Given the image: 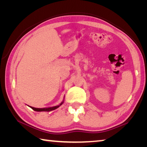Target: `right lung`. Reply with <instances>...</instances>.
Here are the masks:
<instances>
[{
  "label": "right lung",
  "instance_id": "obj_1",
  "mask_svg": "<svg viewBox=\"0 0 147 147\" xmlns=\"http://www.w3.org/2000/svg\"><path fill=\"white\" fill-rule=\"evenodd\" d=\"M64 100L61 102L60 103L59 105L58 106H53V107H50V108H34V107H32V106H30V108L33 109V110L36 111H53L54 110V109H57L58 108H59V106H60L63 103Z\"/></svg>",
  "mask_w": 147,
  "mask_h": 147
}]
</instances>
